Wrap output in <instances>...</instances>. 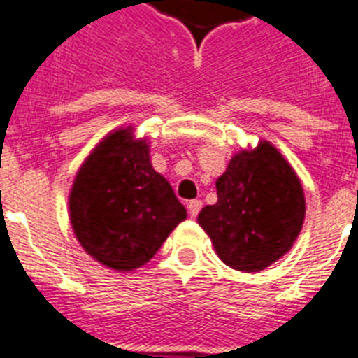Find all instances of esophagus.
Returning a JSON list of instances; mask_svg holds the SVG:
<instances>
[{"label": "esophagus", "instance_id": "esophagus-1", "mask_svg": "<svg viewBox=\"0 0 358 358\" xmlns=\"http://www.w3.org/2000/svg\"><path fill=\"white\" fill-rule=\"evenodd\" d=\"M187 209H189V216H191V218H196L200 209H202V202H200V200H191V202L187 203Z\"/></svg>", "mask_w": 358, "mask_h": 358}]
</instances>
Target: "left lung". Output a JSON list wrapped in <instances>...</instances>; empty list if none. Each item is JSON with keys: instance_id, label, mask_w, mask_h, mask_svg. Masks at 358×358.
<instances>
[{"instance_id": "1", "label": "left lung", "mask_w": 358, "mask_h": 358, "mask_svg": "<svg viewBox=\"0 0 358 358\" xmlns=\"http://www.w3.org/2000/svg\"><path fill=\"white\" fill-rule=\"evenodd\" d=\"M218 202L198 215L216 255L236 271L258 273L293 248L306 216L295 169L267 140L236 152L216 180Z\"/></svg>"}]
</instances>
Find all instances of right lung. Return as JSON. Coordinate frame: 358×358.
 I'll return each mask as SVG.
<instances>
[{
    "label": "right lung",
    "instance_id": "obj_1",
    "mask_svg": "<svg viewBox=\"0 0 358 358\" xmlns=\"http://www.w3.org/2000/svg\"><path fill=\"white\" fill-rule=\"evenodd\" d=\"M147 138L118 127L98 142L80 165L69 218L85 253L114 271H134L187 218L173 187L151 164Z\"/></svg>",
    "mask_w": 358,
    "mask_h": 358
}]
</instances>
